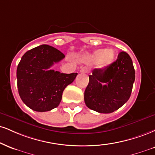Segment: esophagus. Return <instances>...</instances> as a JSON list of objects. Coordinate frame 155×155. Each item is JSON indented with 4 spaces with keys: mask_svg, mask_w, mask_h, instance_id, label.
<instances>
[{
    "mask_svg": "<svg viewBox=\"0 0 155 155\" xmlns=\"http://www.w3.org/2000/svg\"><path fill=\"white\" fill-rule=\"evenodd\" d=\"M80 72H81V74H87V73L88 72V69H87L86 67H84V68H81V71H80Z\"/></svg>",
    "mask_w": 155,
    "mask_h": 155,
    "instance_id": "1",
    "label": "esophagus"
}]
</instances>
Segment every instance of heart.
I'll return each mask as SVG.
<instances>
[{
	"label": "heart",
	"mask_w": 155,
	"mask_h": 155,
	"mask_svg": "<svg viewBox=\"0 0 155 155\" xmlns=\"http://www.w3.org/2000/svg\"><path fill=\"white\" fill-rule=\"evenodd\" d=\"M115 58V53L113 50L100 49L96 50L92 55V60L94 62H100L103 66L111 64Z\"/></svg>",
	"instance_id": "1"
}]
</instances>
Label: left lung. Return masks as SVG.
I'll return each instance as SVG.
<instances>
[{
  "instance_id": "left-lung-1",
  "label": "left lung",
  "mask_w": 155,
  "mask_h": 155,
  "mask_svg": "<svg viewBox=\"0 0 155 155\" xmlns=\"http://www.w3.org/2000/svg\"><path fill=\"white\" fill-rule=\"evenodd\" d=\"M84 102L89 109L100 113H113L128 101L135 81L131 57L120 52L118 58L105 68H96L89 76Z\"/></svg>"
}]
</instances>
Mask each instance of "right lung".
Returning <instances> with one entry per match:
<instances>
[{
  "label": "right lung",
  "mask_w": 155,
  "mask_h": 155,
  "mask_svg": "<svg viewBox=\"0 0 155 155\" xmlns=\"http://www.w3.org/2000/svg\"><path fill=\"white\" fill-rule=\"evenodd\" d=\"M65 58L56 48L42 45L24 53L16 70L20 97L27 107L37 112L51 110L59 105L65 88L77 73L63 74L49 70Z\"/></svg>",
  "instance_id": "1"
}]
</instances>
